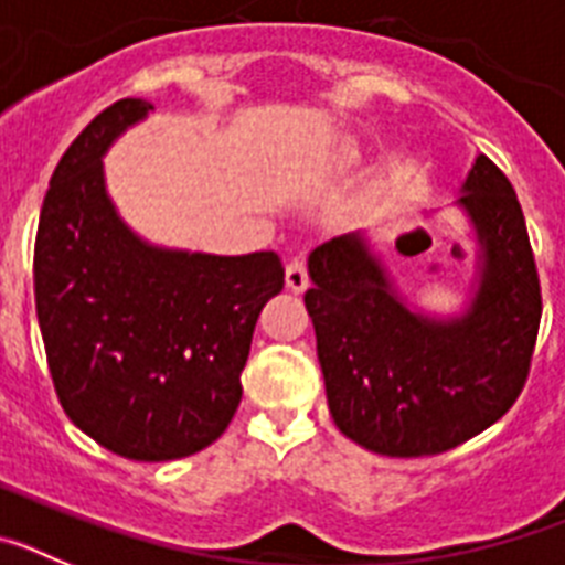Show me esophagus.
Segmentation results:
<instances>
[{
    "instance_id": "obj_1",
    "label": "esophagus",
    "mask_w": 565,
    "mask_h": 565,
    "mask_svg": "<svg viewBox=\"0 0 565 565\" xmlns=\"http://www.w3.org/2000/svg\"><path fill=\"white\" fill-rule=\"evenodd\" d=\"M286 286L288 291L294 294H302L308 288V268H306V259L294 257L291 263L286 266Z\"/></svg>"
}]
</instances>
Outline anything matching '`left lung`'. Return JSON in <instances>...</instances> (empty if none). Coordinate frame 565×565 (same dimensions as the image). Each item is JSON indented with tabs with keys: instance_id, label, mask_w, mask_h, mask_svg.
<instances>
[{
	"instance_id": "8db88e82",
	"label": "left lung",
	"mask_w": 565,
	"mask_h": 565,
	"mask_svg": "<svg viewBox=\"0 0 565 565\" xmlns=\"http://www.w3.org/2000/svg\"><path fill=\"white\" fill-rule=\"evenodd\" d=\"M456 206L478 257L469 302L452 317L413 308L362 228L308 257L328 407L344 436L379 456L452 450L495 424L529 376L541 282L515 189L476 154Z\"/></svg>"
}]
</instances>
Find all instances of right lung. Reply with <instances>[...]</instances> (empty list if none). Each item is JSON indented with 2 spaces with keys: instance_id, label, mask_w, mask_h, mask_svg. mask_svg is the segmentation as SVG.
Returning a JSON list of instances; mask_svg holds the SVG:
<instances>
[{
  "instance_id": "right-lung-1",
  "label": "right lung",
  "mask_w": 565,
  "mask_h": 565,
  "mask_svg": "<svg viewBox=\"0 0 565 565\" xmlns=\"http://www.w3.org/2000/svg\"><path fill=\"white\" fill-rule=\"evenodd\" d=\"M121 98L62 154L39 217L36 317L58 402L78 430L132 461H174L237 413L257 317L282 291L274 252L152 246L107 192L104 154L152 113Z\"/></svg>"
}]
</instances>
